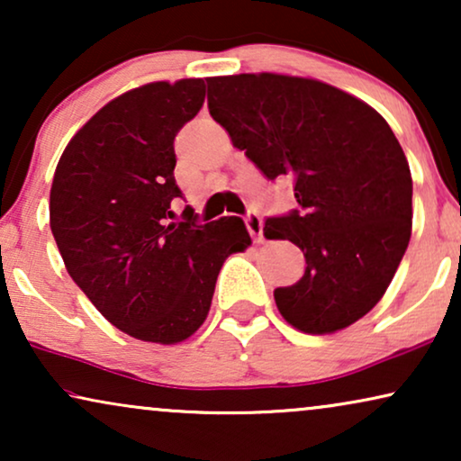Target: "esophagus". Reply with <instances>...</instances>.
Instances as JSON below:
<instances>
[{
    "label": "esophagus",
    "instance_id": "1",
    "mask_svg": "<svg viewBox=\"0 0 461 461\" xmlns=\"http://www.w3.org/2000/svg\"><path fill=\"white\" fill-rule=\"evenodd\" d=\"M245 226H248L249 235L254 237V241L262 243V229H264V222H262V218L258 216V213H249V216L245 218Z\"/></svg>",
    "mask_w": 461,
    "mask_h": 461
}]
</instances>
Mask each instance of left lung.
Here are the masks:
<instances>
[{"label": "left lung", "mask_w": 461, "mask_h": 461, "mask_svg": "<svg viewBox=\"0 0 461 461\" xmlns=\"http://www.w3.org/2000/svg\"><path fill=\"white\" fill-rule=\"evenodd\" d=\"M207 106L268 180H294L300 210L264 224V237L306 258L304 276L275 289L281 317L314 336L365 317L411 239V172L386 119L348 92L281 73L210 77Z\"/></svg>", "instance_id": "left-lung-1"}]
</instances>
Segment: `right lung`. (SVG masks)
Returning a JSON list of instances; mask_svg holds the SVG:
<instances>
[{"label": "right lung", "instance_id": "obj_1", "mask_svg": "<svg viewBox=\"0 0 461 461\" xmlns=\"http://www.w3.org/2000/svg\"><path fill=\"white\" fill-rule=\"evenodd\" d=\"M205 100L203 79L153 81L106 103L62 150L50 229L71 279L128 336L178 344L203 325L226 258L245 251L243 220L197 224L174 180V138Z\"/></svg>", "mask_w": 461, "mask_h": 461}]
</instances>
